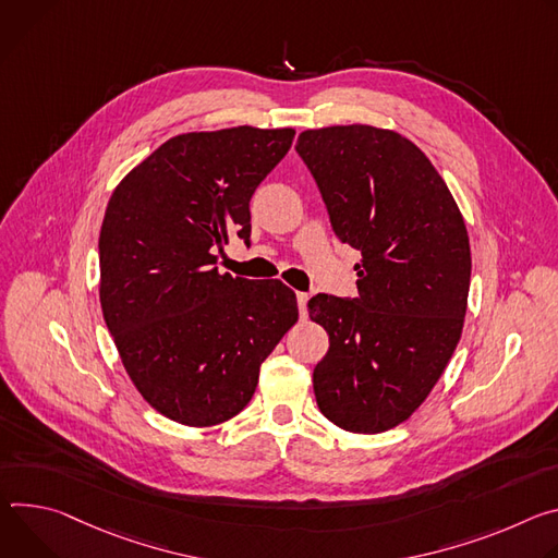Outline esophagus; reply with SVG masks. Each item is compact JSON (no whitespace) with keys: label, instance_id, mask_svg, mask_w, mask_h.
Wrapping results in <instances>:
<instances>
[{"label":"esophagus","instance_id":"obj_1","mask_svg":"<svg viewBox=\"0 0 558 558\" xmlns=\"http://www.w3.org/2000/svg\"><path fill=\"white\" fill-rule=\"evenodd\" d=\"M307 299H311V296H307L305 292H296V305H299V315L301 317L307 315Z\"/></svg>","mask_w":558,"mask_h":558}]
</instances>
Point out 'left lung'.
Here are the masks:
<instances>
[{
    "label": "left lung",
    "mask_w": 558,
    "mask_h": 558,
    "mask_svg": "<svg viewBox=\"0 0 558 558\" xmlns=\"http://www.w3.org/2000/svg\"><path fill=\"white\" fill-rule=\"evenodd\" d=\"M296 153L337 236L361 253L356 299L307 301L330 339L313 373L317 405L341 429L379 435L427 399L461 339L472 272L465 221L437 168L395 131H303Z\"/></svg>",
    "instance_id": "1"
}]
</instances>
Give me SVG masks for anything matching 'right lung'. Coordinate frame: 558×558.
Instances as JSON below:
<instances>
[{"mask_svg":"<svg viewBox=\"0 0 558 558\" xmlns=\"http://www.w3.org/2000/svg\"><path fill=\"white\" fill-rule=\"evenodd\" d=\"M294 129L183 133L123 177L99 232V301L140 395L189 427L219 425L253 399L259 369L296 324L279 279L219 272L221 245L251 239V197Z\"/></svg>","mask_w":558,"mask_h":558,"instance_id":"right-lung-1","label":"right lung"}]
</instances>
